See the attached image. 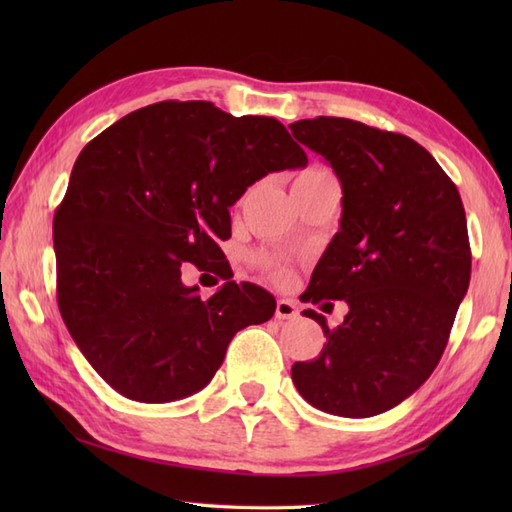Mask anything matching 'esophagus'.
<instances>
[{
	"mask_svg": "<svg viewBox=\"0 0 512 512\" xmlns=\"http://www.w3.org/2000/svg\"><path fill=\"white\" fill-rule=\"evenodd\" d=\"M275 317H277L279 321L297 319V317H299L297 303L290 301V299H279V301H277V308H275Z\"/></svg>",
	"mask_w": 512,
	"mask_h": 512,
	"instance_id": "esophagus-1",
	"label": "esophagus"
}]
</instances>
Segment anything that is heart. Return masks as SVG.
Segmentation results:
<instances>
[{
	"label": "heart",
	"mask_w": 512,
	"mask_h": 512,
	"mask_svg": "<svg viewBox=\"0 0 512 512\" xmlns=\"http://www.w3.org/2000/svg\"><path fill=\"white\" fill-rule=\"evenodd\" d=\"M317 178H332V176H330V171H325L321 167H310L306 171H301L297 176V180H317ZM270 268H273V273L277 277H284V268H279V266H270Z\"/></svg>",
	"instance_id": "b5f03b06"
}]
</instances>
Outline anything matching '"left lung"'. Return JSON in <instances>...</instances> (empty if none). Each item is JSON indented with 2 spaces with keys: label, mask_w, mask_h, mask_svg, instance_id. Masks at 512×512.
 I'll return each instance as SVG.
<instances>
[{
  "label": "left lung",
  "mask_w": 512,
  "mask_h": 512,
  "mask_svg": "<svg viewBox=\"0 0 512 512\" xmlns=\"http://www.w3.org/2000/svg\"><path fill=\"white\" fill-rule=\"evenodd\" d=\"M330 162L343 189L341 228L314 268L303 301L347 314L321 354L292 365L312 407L369 418L400 405L440 363L471 279V246L458 187L409 136L350 118L290 125Z\"/></svg>",
  "instance_id": "obj_1"
}]
</instances>
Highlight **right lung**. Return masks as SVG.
I'll return each mask as SVG.
<instances>
[{
    "mask_svg": "<svg viewBox=\"0 0 512 512\" xmlns=\"http://www.w3.org/2000/svg\"><path fill=\"white\" fill-rule=\"evenodd\" d=\"M306 165L277 118L209 101L147 105L83 147L52 222L57 301L107 385L138 402L187 398L239 330L273 317L264 288L226 281L204 301L182 268L220 273L228 209L259 178Z\"/></svg>",
    "mask_w": 512,
    "mask_h": 512,
    "instance_id": "1",
    "label": "right lung"
}]
</instances>
